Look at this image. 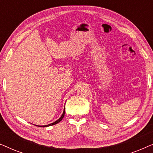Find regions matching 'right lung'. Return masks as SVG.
<instances>
[{"mask_svg":"<svg viewBox=\"0 0 153 153\" xmlns=\"http://www.w3.org/2000/svg\"><path fill=\"white\" fill-rule=\"evenodd\" d=\"M65 108H64L63 112H62V116H60V118L59 119H58V120H56V121H55V122H53V123H51V124H49V125H40V126H39V125H36V126H38V127H49V126H51V125H56V124H57V123H60V121H61V120H62V118H64V116H65Z\"/></svg>","mask_w":153,"mask_h":153,"instance_id":"right-lung-1","label":"right lung"}]
</instances>
